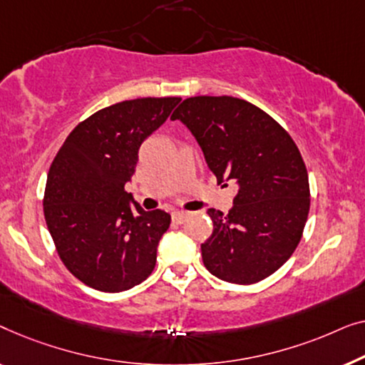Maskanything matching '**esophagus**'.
I'll return each mask as SVG.
<instances>
[{
    "label": "esophagus",
    "mask_w": 365,
    "mask_h": 365,
    "mask_svg": "<svg viewBox=\"0 0 365 365\" xmlns=\"http://www.w3.org/2000/svg\"><path fill=\"white\" fill-rule=\"evenodd\" d=\"M187 218H188V213L187 212H173L172 213V220L175 223H183Z\"/></svg>",
    "instance_id": "34e87169"
}]
</instances>
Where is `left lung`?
Segmentation results:
<instances>
[{"label": "left lung", "instance_id": "obj_1", "mask_svg": "<svg viewBox=\"0 0 365 365\" xmlns=\"http://www.w3.org/2000/svg\"><path fill=\"white\" fill-rule=\"evenodd\" d=\"M170 119L192 130L218 183L240 187L227 215L207 212L213 233L202 243L205 268L236 284L268 278L294 253L309 215L299 148L273 117L238 97H188Z\"/></svg>", "mask_w": 365, "mask_h": 365}]
</instances>
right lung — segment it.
I'll use <instances>...</instances> for the list:
<instances>
[{
	"label": "right lung",
	"mask_w": 365,
	"mask_h": 365,
	"mask_svg": "<svg viewBox=\"0 0 365 365\" xmlns=\"http://www.w3.org/2000/svg\"><path fill=\"white\" fill-rule=\"evenodd\" d=\"M180 97H140L79 122L51 163L44 218L63 264L82 283L120 292L152 274L157 245L170 227L162 210L143 212L124 190L138 147Z\"/></svg>",
	"instance_id": "add662e5"
}]
</instances>
